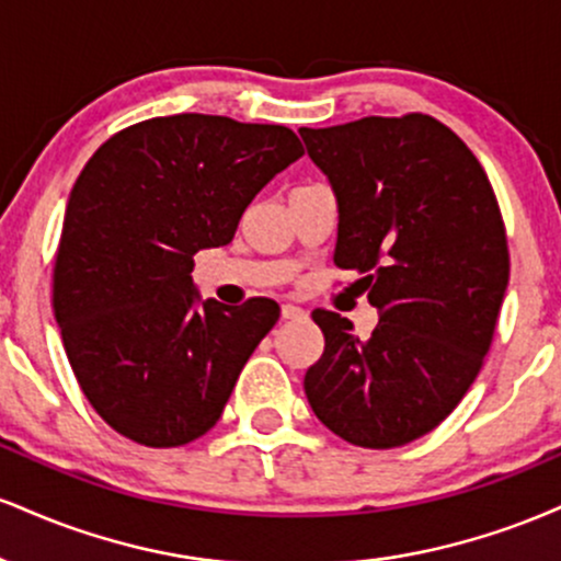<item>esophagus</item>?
I'll return each mask as SVG.
<instances>
[{"label": "esophagus", "instance_id": "esophagus-1", "mask_svg": "<svg viewBox=\"0 0 561 561\" xmlns=\"http://www.w3.org/2000/svg\"><path fill=\"white\" fill-rule=\"evenodd\" d=\"M282 317H285V319H302V317H306V311H302L300 306H293V302H285V306H282Z\"/></svg>", "mask_w": 561, "mask_h": 561}]
</instances>
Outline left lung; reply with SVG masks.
Wrapping results in <instances>:
<instances>
[{"instance_id": "8db88e82", "label": "left lung", "mask_w": 561, "mask_h": 561, "mask_svg": "<svg viewBox=\"0 0 561 561\" xmlns=\"http://www.w3.org/2000/svg\"><path fill=\"white\" fill-rule=\"evenodd\" d=\"M337 199L334 263L362 274L379 324L358 340L313 311L324 353L302 388L353 446L396 448L435 430L478 377L508 285L506 231L485 171L430 115L300 128Z\"/></svg>"}]
</instances>
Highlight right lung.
I'll list each match as a JSON object with an SVG mask.
<instances>
[{
	"mask_svg": "<svg viewBox=\"0 0 561 561\" xmlns=\"http://www.w3.org/2000/svg\"><path fill=\"white\" fill-rule=\"evenodd\" d=\"M302 156L285 126L182 113L124 128L83 165L55 261V317L83 396L115 433L173 448L221 420L279 306L199 298L192 255L234 240Z\"/></svg>",
	"mask_w": 561,
	"mask_h": 561,
	"instance_id": "obj_1",
	"label": "right lung"
}]
</instances>
